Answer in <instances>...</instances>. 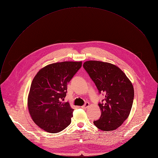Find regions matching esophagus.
<instances>
[{"instance_id":"obj_1","label":"esophagus","mask_w":158,"mask_h":158,"mask_svg":"<svg viewBox=\"0 0 158 158\" xmlns=\"http://www.w3.org/2000/svg\"><path fill=\"white\" fill-rule=\"evenodd\" d=\"M89 102H86L84 105H83L82 106H81V107H82V109H86V108H87V107H89Z\"/></svg>"}]
</instances>
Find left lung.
I'll return each instance as SVG.
<instances>
[{"instance_id":"8db88e82","label":"left lung","mask_w":158,"mask_h":158,"mask_svg":"<svg viewBox=\"0 0 158 158\" xmlns=\"http://www.w3.org/2000/svg\"><path fill=\"white\" fill-rule=\"evenodd\" d=\"M83 67L105 99L98 105L100 118L94 125L104 131L116 129L128 118L134 99V88L126 75L116 65L108 62L89 60Z\"/></svg>"}]
</instances>
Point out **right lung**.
Masks as SVG:
<instances>
[{"label": "right lung", "mask_w": 158, "mask_h": 158, "mask_svg": "<svg viewBox=\"0 0 158 158\" xmlns=\"http://www.w3.org/2000/svg\"><path fill=\"white\" fill-rule=\"evenodd\" d=\"M82 66V62L65 61L46 65L35 76L27 104L34 122L50 133L60 132L71 123L74 110L66 96L67 85Z\"/></svg>", "instance_id": "obj_1"}]
</instances>
